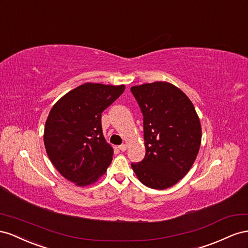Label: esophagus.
I'll use <instances>...</instances> for the list:
<instances>
[{
    "instance_id": "esophagus-1",
    "label": "esophagus",
    "mask_w": 248,
    "mask_h": 248,
    "mask_svg": "<svg viewBox=\"0 0 248 248\" xmlns=\"http://www.w3.org/2000/svg\"><path fill=\"white\" fill-rule=\"evenodd\" d=\"M118 148L122 152H125L126 151V148H128V146H126V144H122V145H119L118 146Z\"/></svg>"
}]
</instances>
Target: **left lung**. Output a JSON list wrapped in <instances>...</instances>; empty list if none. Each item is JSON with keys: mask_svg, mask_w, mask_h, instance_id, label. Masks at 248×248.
Masks as SVG:
<instances>
[{"mask_svg": "<svg viewBox=\"0 0 248 248\" xmlns=\"http://www.w3.org/2000/svg\"><path fill=\"white\" fill-rule=\"evenodd\" d=\"M143 114L145 157L132 163L138 180L163 190L185 176L199 154L202 126L188 96L168 82L131 88Z\"/></svg>", "mask_w": 248, "mask_h": 248, "instance_id": "8db88e82", "label": "left lung"}]
</instances>
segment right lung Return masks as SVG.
Masks as SVG:
<instances>
[{"label": "right lung", "instance_id": "right-lung-1", "mask_svg": "<svg viewBox=\"0 0 248 248\" xmlns=\"http://www.w3.org/2000/svg\"><path fill=\"white\" fill-rule=\"evenodd\" d=\"M124 88L85 83L63 95L49 111L44 134L48 159L78 186L95 183L111 163L113 148L103 135L102 113Z\"/></svg>", "mask_w": 248, "mask_h": 248}]
</instances>
